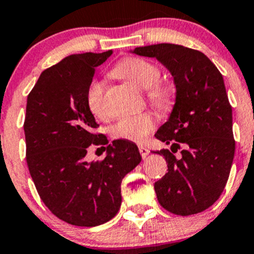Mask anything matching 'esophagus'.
<instances>
[{
  "instance_id": "obj_1",
  "label": "esophagus",
  "mask_w": 254,
  "mask_h": 254,
  "mask_svg": "<svg viewBox=\"0 0 254 254\" xmlns=\"http://www.w3.org/2000/svg\"><path fill=\"white\" fill-rule=\"evenodd\" d=\"M139 151H140V155H141L142 158H146L147 157L148 153H150V151L147 150V147H145V146H142V145L139 146Z\"/></svg>"
}]
</instances>
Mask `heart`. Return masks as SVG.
I'll return each mask as SVG.
<instances>
[{"mask_svg":"<svg viewBox=\"0 0 254 254\" xmlns=\"http://www.w3.org/2000/svg\"><path fill=\"white\" fill-rule=\"evenodd\" d=\"M112 75L130 82L137 88L146 89L148 102L162 112H170L176 103V89L167 82H161V70L156 64L139 58H125L113 67ZM104 83L93 81L86 94V103L89 112L97 118L106 115L104 108ZM156 119L151 113L125 117L112 127L114 139L141 142L153 130Z\"/></svg>","mask_w":254,"mask_h":254,"instance_id":"obj_1","label":"heart"}]
</instances>
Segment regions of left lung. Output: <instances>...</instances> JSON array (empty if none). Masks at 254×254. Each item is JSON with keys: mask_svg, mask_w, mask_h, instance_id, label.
Here are the masks:
<instances>
[{"mask_svg": "<svg viewBox=\"0 0 254 254\" xmlns=\"http://www.w3.org/2000/svg\"><path fill=\"white\" fill-rule=\"evenodd\" d=\"M132 53L157 59L172 73L177 89L170 119L155 135L171 145L155 152L168 167L155 183L158 203L181 216L204 211L224 191L235 155L232 107L222 75L206 55L183 45L163 43Z\"/></svg>", "mask_w": 254, "mask_h": 254, "instance_id": "left-lung-1", "label": "left lung"}]
</instances>
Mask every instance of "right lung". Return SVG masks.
<instances>
[{"instance_id":"1","label":"right lung","mask_w":254,"mask_h":254,"mask_svg":"<svg viewBox=\"0 0 254 254\" xmlns=\"http://www.w3.org/2000/svg\"><path fill=\"white\" fill-rule=\"evenodd\" d=\"M113 51L67 56L42 72L28 94L27 165L38 194L55 216L75 226L109 221L122 204L123 178L140 162L137 146L114 140L103 161L87 162L91 145H107L86 103L97 66ZM106 148V147H104Z\"/></svg>"}]
</instances>
